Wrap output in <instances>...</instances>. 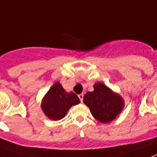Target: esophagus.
<instances>
[{
  "label": "esophagus",
  "instance_id": "obj_1",
  "mask_svg": "<svg viewBox=\"0 0 157 157\" xmlns=\"http://www.w3.org/2000/svg\"><path fill=\"white\" fill-rule=\"evenodd\" d=\"M78 97H79V98H80V100H81V102H83V98H84V94H79Z\"/></svg>",
  "mask_w": 157,
  "mask_h": 157
}]
</instances>
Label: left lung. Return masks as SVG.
Wrapping results in <instances>:
<instances>
[{"label":"left lung","instance_id":"obj_1","mask_svg":"<svg viewBox=\"0 0 157 157\" xmlns=\"http://www.w3.org/2000/svg\"><path fill=\"white\" fill-rule=\"evenodd\" d=\"M94 88V91L86 93L83 101L97 120L102 123H109L123 110L124 100L103 83H95Z\"/></svg>","mask_w":157,"mask_h":157}]
</instances>
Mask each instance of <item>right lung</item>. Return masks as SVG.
<instances>
[{"instance_id": "right-lung-1", "label": "right lung", "mask_w": 157, "mask_h": 157, "mask_svg": "<svg viewBox=\"0 0 157 157\" xmlns=\"http://www.w3.org/2000/svg\"><path fill=\"white\" fill-rule=\"evenodd\" d=\"M80 102V99L74 93H67L60 83L56 82L46 94L41 105L48 118L57 121L62 119L72 105Z\"/></svg>"}]
</instances>
